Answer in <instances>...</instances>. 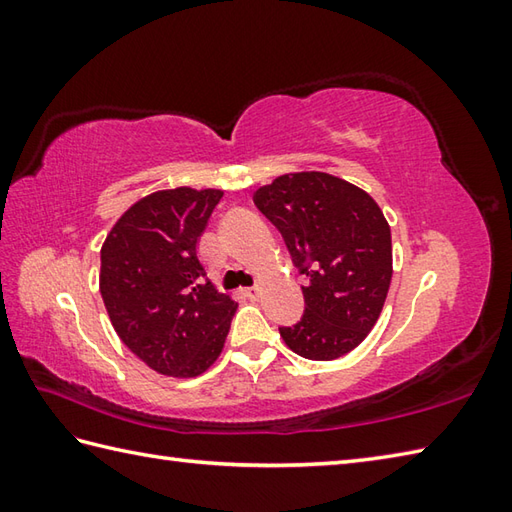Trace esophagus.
<instances>
[{
	"mask_svg": "<svg viewBox=\"0 0 512 512\" xmlns=\"http://www.w3.org/2000/svg\"><path fill=\"white\" fill-rule=\"evenodd\" d=\"M244 295H246V297H250V299H257V297H259V286L244 288Z\"/></svg>",
	"mask_w": 512,
	"mask_h": 512,
	"instance_id": "esophagus-1",
	"label": "esophagus"
}]
</instances>
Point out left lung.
I'll return each instance as SVG.
<instances>
[{
	"label": "left lung",
	"mask_w": 512,
	"mask_h": 512,
	"mask_svg": "<svg viewBox=\"0 0 512 512\" xmlns=\"http://www.w3.org/2000/svg\"><path fill=\"white\" fill-rule=\"evenodd\" d=\"M253 200L310 279L301 286V321L279 328L286 345L310 361L352 352L376 325L391 281V231L380 206L321 171L286 173Z\"/></svg>",
	"instance_id": "obj_1"
}]
</instances>
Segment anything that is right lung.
I'll list each match as a JSON object with an SVG mask.
<instances>
[{"instance_id": "1", "label": "right lung", "mask_w": 512, "mask_h": 512, "mask_svg": "<svg viewBox=\"0 0 512 512\" xmlns=\"http://www.w3.org/2000/svg\"><path fill=\"white\" fill-rule=\"evenodd\" d=\"M220 189L156 191L123 213L101 248V295L116 334L158 374L193 378L220 356L237 303L198 259Z\"/></svg>"}]
</instances>
